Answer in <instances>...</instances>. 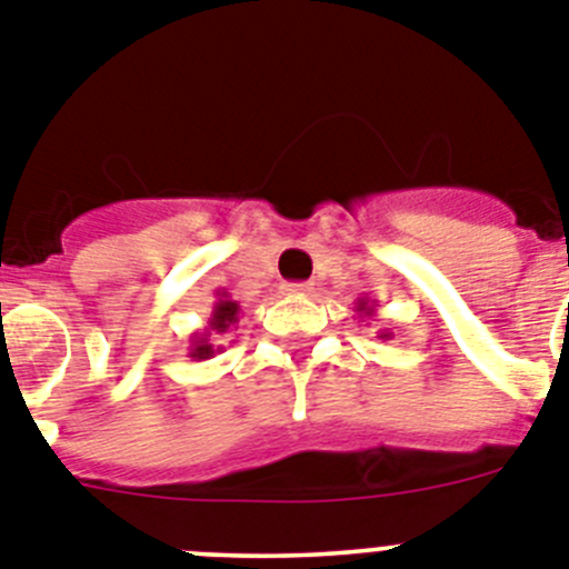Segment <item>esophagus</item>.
Here are the masks:
<instances>
[{
  "label": "esophagus",
  "instance_id": "obj_1",
  "mask_svg": "<svg viewBox=\"0 0 569 569\" xmlns=\"http://www.w3.org/2000/svg\"><path fill=\"white\" fill-rule=\"evenodd\" d=\"M283 291H286V295H309L311 283H306V280H303V283H286Z\"/></svg>",
  "mask_w": 569,
  "mask_h": 569
}]
</instances>
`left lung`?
<instances>
[{
    "instance_id": "1",
    "label": "left lung",
    "mask_w": 569,
    "mask_h": 569,
    "mask_svg": "<svg viewBox=\"0 0 569 569\" xmlns=\"http://www.w3.org/2000/svg\"><path fill=\"white\" fill-rule=\"evenodd\" d=\"M373 306H377V303H371L368 297H360V300H357V315H360V317H373V311H377V309H373ZM377 337H380V340H391L393 331L382 329Z\"/></svg>"
}]
</instances>
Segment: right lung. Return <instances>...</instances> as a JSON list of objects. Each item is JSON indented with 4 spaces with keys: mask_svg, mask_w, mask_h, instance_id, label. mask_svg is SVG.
I'll list each match as a JSON object with an SVG mask.
<instances>
[{
    "mask_svg": "<svg viewBox=\"0 0 569 569\" xmlns=\"http://www.w3.org/2000/svg\"><path fill=\"white\" fill-rule=\"evenodd\" d=\"M240 317V303L229 295L227 289L214 291V303H212V315H209L207 326L201 331L189 337V357L192 360H209V357L221 355L223 346H218L221 335H227L232 329L234 322Z\"/></svg>",
    "mask_w": 569,
    "mask_h": 569,
    "instance_id": "1",
    "label": "right lung"
}]
</instances>
